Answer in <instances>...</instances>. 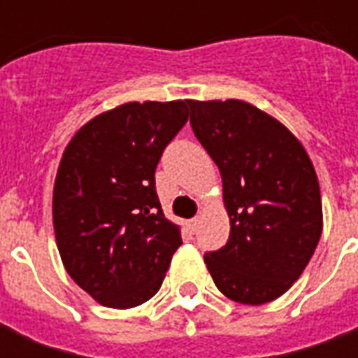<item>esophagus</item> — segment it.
Segmentation results:
<instances>
[{
  "label": "esophagus",
  "instance_id": "34e87169",
  "mask_svg": "<svg viewBox=\"0 0 358 358\" xmlns=\"http://www.w3.org/2000/svg\"><path fill=\"white\" fill-rule=\"evenodd\" d=\"M187 228H189V232H195V228H197V218L187 220Z\"/></svg>",
  "mask_w": 358,
  "mask_h": 358
}]
</instances>
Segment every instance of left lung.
Returning a JSON list of instances; mask_svg holds the SVG:
<instances>
[{
  "instance_id": "obj_1",
  "label": "left lung",
  "mask_w": 358,
  "mask_h": 358,
  "mask_svg": "<svg viewBox=\"0 0 358 358\" xmlns=\"http://www.w3.org/2000/svg\"><path fill=\"white\" fill-rule=\"evenodd\" d=\"M192 128L217 163L230 240L205 264L228 299L284 295L322 236V199L307 149L278 118L241 99H189Z\"/></svg>"
}]
</instances>
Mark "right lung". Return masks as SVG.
I'll list each match as a JSON object with an SVG mask.
<instances>
[{"instance_id":"obj_1","label":"right lung","mask_w":358,"mask_h":358,"mask_svg":"<svg viewBox=\"0 0 358 358\" xmlns=\"http://www.w3.org/2000/svg\"><path fill=\"white\" fill-rule=\"evenodd\" d=\"M189 101H128L97 115L63 151L53 228L69 276L99 305L132 308L163 284L180 226L155 192L163 149L186 124Z\"/></svg>"}]
</instances>
